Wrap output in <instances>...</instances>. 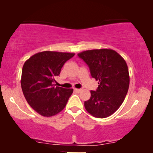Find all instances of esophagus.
Instances as JSON below:
<instances>
[{
	"label": "esophagus",
	"mask_w": 153,
	"mask_h": 153,
	"mask_svg": "<svg viewBox=\"0 0 153 153\" xmlns=\"http://www.w3.org/2000/svg\"><path fill=\"white\" fill-rule=\"evenodd\" d=\"M74 91H75V92L76 93H80V91H82V89H78V88H75L74 89Z\"/></svg>",
	"instance_id": "esophagus-1"
}]
</instances>
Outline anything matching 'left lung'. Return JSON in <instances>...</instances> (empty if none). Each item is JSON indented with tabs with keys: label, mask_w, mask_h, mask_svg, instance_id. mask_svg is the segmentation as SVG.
<instances>
[{
	"label": "left lung",
	"mask_w": 153,
	"mask_h": 153,
	"mask_svg": "<svg viewBox=\"0 0 153 153\" xmlns=\"http://www.w3.org/2000/svg\"><path fill=\"white\" fill-rule=\"evenodd\" d=\"M88 65L92 78L99 81L96 91H91L84 106L90 114L106 118L120 107L129 85V70L124 58L111 49L86 50L78 54Z\"/></svg>",
	"instance_id": "left-lung-1"
}]
</instances>
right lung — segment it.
<instances>
[{"label":"right lung","mask_w":153,"mask_h":153,"mask_svg":"<svg viewBox=\"0 0 153 153\" xmlns=\"http://www.w3.org/2000/svg\"><path fill=\"white\" fill-rule=\"evenodd\" d=\"M74 55L44 51L24 62L21 79L23 94L31 108L40 115L52 117L65 107L73 89L55 86L54 82L65 63Z\"/></svg>","instance_id":"1"}]
</instances>
